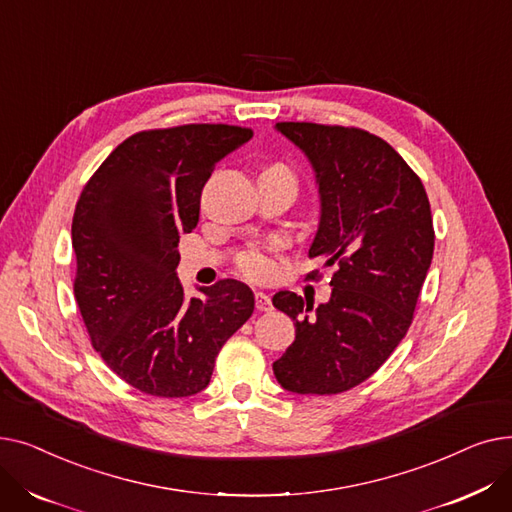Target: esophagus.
<instances>
[{"label":"esophagus","mask_w":512,"mask_h":512,"mask_svg":"<svg viewBox=\"0 0 512 512\" xmlns=\"http://www.w3.org/2000/svg\"><path fill=\"white\" fill-rule=\"evenodd\" d=\"M255 307H257L259 311H272L274 305H272L270 294H265V292L257 290V292H255Z\"/></svg>","instance_id":"1"}]
</instances>
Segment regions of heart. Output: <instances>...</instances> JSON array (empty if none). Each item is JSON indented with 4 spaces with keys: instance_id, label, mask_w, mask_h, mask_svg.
<instances>
[{
    "instance_id": "obj_1",
    "label": "heart",
    "mask_w": 512,
    "mask_h": 512,
    "mask_svg": "<svg viewBox=\"0 0 512 512\" xmlns=\"http://www.w3.org/2000/svg\"><path fill=\"white\" fill-rule=\"evenodd\" d=\"M274 168H282V166H274ZM238 267L242 270V274L253 280H265L274 274V261L259 249L242 253L238 257Z\"/></svg>"
}]
</instances>
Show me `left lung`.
I'll use <instances>...</instances> for the list:
<instances>
[{
	"instance_id": "obj_1",
	"label": "left lung",
	"mask_w": 512,
	"mask_h": 512,
	"mask_svg": "<svg viewBox=\"0 0 512 512\" xmlns=\"http://www.w3.org/2000/svg\"><path fill=\"white\" fill-rule=\"evenodd\" d=\"M309 161L319 224L309 259L336 265L330 301L274 294L294 321V342L274 363L294 394H338L365 382L405 338L434 257L425 188L386 141L359 128L274 126Z\"/></svg>"
}]
</instances>
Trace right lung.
I'll list each match as a JSON object with an SVG mask.
<instances>
[{
  "instance_id": "right-lung-1",
  "label": "right lung",
  "mask_w": 512,
  "mask_h": 512,
  "mask_svg": "<svg viewBox=\"0 0 512 512\" xmlns=\"http://www.w3.org/2000/svg\"><path fill=\"white\" fill-rule=\"evenodd\" d=\"M253 132L188 124L132 134L83 188L72 220L74 297L93 348L137 390L184 398L209 386L224 342L253 315V290L238 280H178L180 234L199 222L215 164Z\"/></svg>"
}]
</instances>
